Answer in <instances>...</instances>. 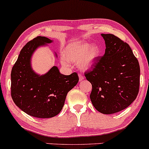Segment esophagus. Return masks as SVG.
<instances>
[{"label":"esophagus","mask_w":149,"mask_h":149,"mask_svg":"<svg viewBox=\"0 0 149 149\" xmlns=\"http://www.w3.org/2000/svg\"><path fill=\"white\" fill-rule=\"evenodd\" d=\"M79 81H81V80L84 79V77L81 74H79Z\"/></svg>","instance_id":"esophagus-1"}]
</instances>
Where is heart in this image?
Segmentation results:
<instances>
[{
    "label": "heart",
    "instance_id": "heart-1",
    "mask_svg": "<svg viewBox=\"0 0 149 149\" xmlns=\"http://www.w3.org/2000/svg\"><path fill=\"white\" fill-rule=\"evenodd\" d=\"M100 53V48L96 45L91 46L86 42H77L70 44L65 50V56L68 61L79 63L84 68H89L94 64ZM63 63L68 65V62L63 58Z\"/></svg>",
    "mask_w": 149,
    "mask_h": 149
}]
</instances>
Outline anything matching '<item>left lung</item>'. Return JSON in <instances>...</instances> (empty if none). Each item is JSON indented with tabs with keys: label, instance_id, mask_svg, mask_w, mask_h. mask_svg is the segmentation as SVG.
<instances>
[{
	"label": "left lung",
	"instance_id": "obj_1",
	"mask_svg": "<svg viewBox=\"0 0 149 149\" xmlns=\"http://www.w3.org/2000/svg\"><path fill=\"white\" fill-rule=\"evenodd\" d=\"M106 43L103 56L98 57L84 76L92 85L90 98L103 114L118 113L136 99L139 90L140 67L131 48L111 34H102Z\"/></svg>",
	"mask_w": 149,
	"mask_h": 149
}]
</instances>
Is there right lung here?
Returning <instances> with one entry per match:
<instances>
[{"instance_id": "right-lung-1", "label": "right lung", "mask_w": 149, "mask_h": 149, "mask_svg": "<svg viewBox=\"0 0 149 149\" xmlns=\"http://www.w3.org/2000/svg\"><path fill=\"white\" fill-rule=\"evenodd\" d=\"M52 40L37 36L21 50L11 71V96L18 108L38 118H50L63 109L68 93L79 81L77 72L70 75L60 73L53 66L46 74L38 75L31 67L35 50Z\"/></svg>"}]
</instances>
